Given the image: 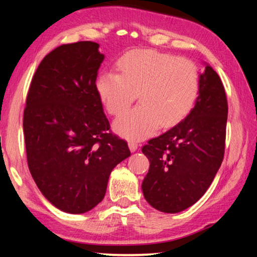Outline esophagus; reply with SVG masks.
Returning <instances> with one entry per match:
<instances>
[{
  "label": "esophagus",
  "instance_id": "1",
  "mask_svg": "<svg viewBox=\"0 0 257 257\" xmlns=\"http://www.w3.org/2000/svg\"><path fill=\"white\" fill-rule=\"evenodd\" d=\"M128 145H129V149H130V151H132V152L137 151V149H138V144H137L136 142H134V141H130L128 143Z\"/></svg>",
  "mask_w": 257,
  "mask_h": 257
}]
</instances>
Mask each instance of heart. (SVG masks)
<instances>
[{
	"label": "heart",
	"mask_w": 257,
	"mask_h": 257,
	"mask_svg": "<svg viewBox=\"0 0 257 257\" xmlns=\"http://www.w3.org/2000/svg\"><path fill=\"white\" fill-rule=\"evenodd\" d=\"M119 73L104 71L95 87L105 110L120 115L138 94L141 105L115 121L129 139H144L159 125L172 127L191 111L199 93L201 73L193 61L152 50L132 51L116 62Z\"/></svg>",
	"instance_id": "1"
}]
</instances>
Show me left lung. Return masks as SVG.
<instances>
[{"mask_svg":"<svg viewBox=\"0 0 257 257\" xmlns=\"http://www.w3.org/2000/svg\"><path fill=\"white\" fill-rule=\"evenodd\" d=\"M227 118L223 84L206 66L201 75L196 104L189 114L142 147L150 160L142 189L152 206L161 212L177 213L205 194L223 161Z\"/></svg>","mask_w":257,"mask_h":257,"instance_id":"8db88e82","label":"left lung"}]
</instances>
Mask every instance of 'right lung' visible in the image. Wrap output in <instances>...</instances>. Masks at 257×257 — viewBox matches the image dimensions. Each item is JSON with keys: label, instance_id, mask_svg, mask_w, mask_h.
<instances>
[{"label": "right lung", "instance_id": "1", "mask_svg": "<svg viewBox=\"0 0 257 257\" xmlns=\"http://www.w3.org/2000/svg\"><path fill=\"white\" fill-rule=\"evenodd\" d=\"M98 44L60 45L38 66L24 111L29 171L59 210L80 214L104 198L113 168L130 156L110 129L95 82Z\"/></svg>", "mask_w": 257, "mask_h": 257}]
</instances>
